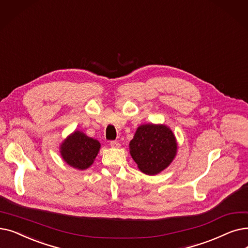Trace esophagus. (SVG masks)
Segmentation results:
<instances>
[{
  "label": "esophagus",
  "mask_w": 248,
  "mask_h": 248,
  "mask_svg": "<svg viewBox=\"0 0 248 248\" xmlns=\"http://www.w3.org/2000/svg\"><path fill=\"white\" fill-rule=\"evenodd\" d=\"M110 147L114 148V149H118V148L121 147V144L118 143V142H116V141H111L110 142Z\"/></svg>",
  "instance_id": "esophagus-1"
}]
</instances>
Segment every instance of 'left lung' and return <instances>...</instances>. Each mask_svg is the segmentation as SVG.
Masks as SVG:
<instances>
[{
    "label": "left lung",
    "mask_w": 248,
    "mask_h": 248,
    "mask_svg": "<svg viewBox=\"0 0 248 248\" xmlns=\"http://www.w3.org/2000/svg\"><path fill=\"white\" fill-rule=\"evenodd\" d=\"M128 147L138 168L147 175H155L172 163L178 146L166 124H144L138 126Z\"/></svg>",
    "instance_id": "8db88e82"
}]
</instances>
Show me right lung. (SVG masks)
Listing matches in <instances>:
<instances>
[{"label": "right lung", "mask_w": 248, "mask_h": 248, "mask_svg": "<svg viewBox=\"0 0 248 248\" xmlns=\"http://www.w3.org/2000/svg\"><path fill=\"white\" fill-rule=\"evenodd\" d=\"M100 143L81 131H74L60 145L62 160L71 167L85 170L93 163L100 151Z\"/></svg>", "instance_id": "add662e5"}]
</instances>
